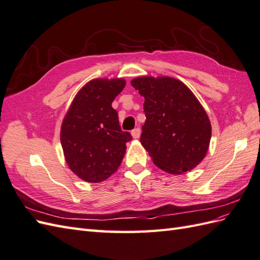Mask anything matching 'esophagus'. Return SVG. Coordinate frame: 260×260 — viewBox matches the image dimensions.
Segmentation results:
<instances>
[{
    "label": "esophagus",
    "mask_w": 260,
    "mask_h": 260,
    "mask_svg": "<svg viewBox=\"0 0 260 260\" xmlns=\"http://www.w3.org/2000/svg\"><path fill=\"white\" fill-rule=\"evenodd\" d=\"M141 135V129L140 128H136L131 131V136L134 139H138Z\"/></svg>",
    "instance_id": "obj_1"
}]
</instances>
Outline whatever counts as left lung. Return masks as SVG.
Masks as SVG:
<instances>
[{"label":"left lung","mask_w":260,"mask_h":260,"mask_svg":"<svg viewBox=\"0 0 260 260\" xmlns=\"http://www.w3.org/2000/svg\"><path fill=\"white\" fill-rule=\"evenodd\" d=\"M131 85L144 97L145 120L140 137L157 168L171 174L191 171L204 159L212 126L203 107L182 81L143 77Z\"/></svg>","instance_id":"obj_1"}]
</instances>
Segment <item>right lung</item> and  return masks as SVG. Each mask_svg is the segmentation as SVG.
Segmentation results:
<instances>
[{
    "instance_id": "add662e5",
    "label": "right lung",
    "mask_w": 260,
    "mask_h": 260,
    "mask_svg": "<svg viewBox=\"0 0 260 260\" xmlns=\"http://www.w3.org/2000/svg\"><path fill=\"white\" fill-rule=\"evenodd\" d=\"M125 80L93 79L76 94L62 120L60 143L69 169L86 182L99 183L118 170L132 140L121 130L112 101Z\"/></svg>"
}]
</instances>
